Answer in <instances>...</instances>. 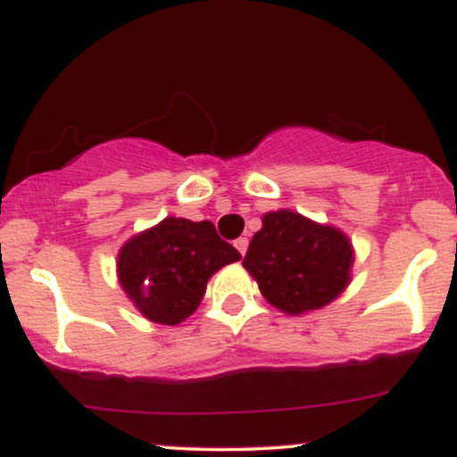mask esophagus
<instances>
[{
    "label": "esophagus",
    "instance_id": "1",
    "mask_svg": "<svg viewBox=\"0 0 457 457\" xmlns=\"http://www.w3.org/2000/svg\"><path fill=\"white\" fill-rule=\"evenodd\" d=\"M234 246H236V249H238L240 255H245V253H246V246H249V238H245V236H240V238L234 243Z\"/></svg>",
    "mask_w": 457,
    "mask_h": 457
}]
</instances>
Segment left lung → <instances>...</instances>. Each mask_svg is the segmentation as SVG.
<instances>
[{"label": "left lung", "instance_id": "obj_1", "mask_svg": "<svg viewBox=\"0 0 457 457\" xmlns=\"http://www.w3.org/2000/svg\"><path fill=\"white\" fill-rule=\"evenodd\" d=\"M353 262V245L337 228L277 211L262 217V229L251 238L243 266L272 307L298 316L342 295Z\"/></svg>", "mask_w": 457, "mask_h": 457}]
</instances>
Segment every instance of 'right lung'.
<instances>
[{
	"label": "right lung",
	"mask_w": 457,
	"mask_h": 457,
	"mask_svg": "<svg viewBox=\"0 0 457 457\" xmlns=\"http://www.w3.org/2000/svg\"><path fill=\"white\" fill-rule=\"evenodd\" d=\"M238 260L211 221L167 217L124 243L118 279L145 318L174 327L199 307L214 272Z\"/></svg>",
	"instance_id": "add662e5"
}]
</instances>
